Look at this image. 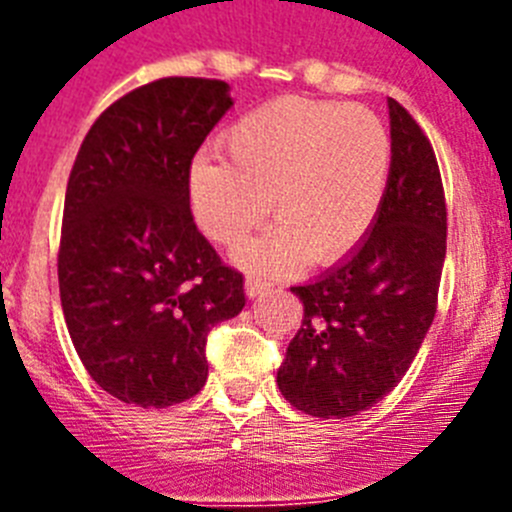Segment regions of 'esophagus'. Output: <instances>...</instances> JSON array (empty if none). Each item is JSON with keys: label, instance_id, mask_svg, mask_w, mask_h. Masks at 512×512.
Masks as SVG:
<instances>
[{"label": "esophagus", "instance_id": "obj_1", "mask_svg": "<svg viewBox=\"0 0 512 512\" xmlns=\"http://www.w3.org/2000/svg\"><path fill=\"white\" fill-rule=\"evenodd\" d=\"M271 289H274V284L264 282V279H259V277H248L246 279V295L251 297V300H256V297L269 295Z\"/></svg>", "mask_w": 512, "mask_h": 512}]
</instances>
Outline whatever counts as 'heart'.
I'll list each match as a JSON object with an SVG mask.
<instances>
[{"label":"heart","mask_w":512,"mask_h":512,"mask_svg":"<svg viewBox=\"0 0 512 512\" xmlns=\"http://www.w3.org/2000/svg\"><path fill=\"white\" fill-rule=\"evenodd\" d=\"M223 146L230 161H194L189 197L202 233L220 246L241 243L274 207L277 223L235 253L246 269L284 274L310 256L343 259L382 210L392 138L366 107L271 99L235 120Z\"/></svg>","instance_id":"obj_1"}]
</instances>
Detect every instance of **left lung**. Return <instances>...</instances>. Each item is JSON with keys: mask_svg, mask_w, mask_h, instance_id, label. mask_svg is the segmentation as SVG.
Listing matches in <instances>:
<instances>
[{"mask_svg": "<svg viewBox=\"0 0 512 512\" xmlns=\"http://www.w3.org/2000/svg\"><path fill=\"white\" fill-rule=\"evenodd\" d=\"M392 171L364 241L292 287L305 315L277 384L315 418H351L390 395L413 364L436 315L446 259V200L431 140L395 99Z\"/></svg>", "mask_w": 512, "mask_h": 512, "instance_id": "8db88e82", "label": "left lung"}]
</instances>
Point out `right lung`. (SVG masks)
Here are the masks:
<instances>
[{
    "label": "right lung",
    "instance_id": "obj_1",
    "mask_svg": "<svg viewBox=\"0 0 512 512\" xmlns=\"http://www.w3.org/2000/svg\"><path fill=\"white\" fill-rule=\"evenodd\" d=\"M230 107L225 81H151L97 117L71 169L63 318L89 377L128 405L197 395L207 333L246 305L243 274L220 261L189 210L192 158Z\"/></svg>",
    "mask_w": 512,
    "mask_h": 512
}]
</instances>
